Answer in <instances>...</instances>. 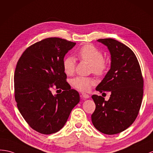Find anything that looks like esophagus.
Returning <instances> with one entry per match:
<instances>
[{
  "instance_id": "obj_1",
  "label": "esophagus",
  "mask_w": 153,
  "mask_h": 153,
  "mask_svg": "<svg viewBox=\"0 0 153 153\" xmlns=\"http://www.w3.org/2000/svg\"><path fill=\"white\" fill-rule=\"evenodd\" d=\"M81 97H82L83 98H84V99H87V98H89V95L87 94H86V93H81Z\"/></svg>"
}]
</instances>
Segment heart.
Segmentation results:
<instances>
[{
  "instance_id": "1",
  "label": "heart",
  "mask_w": 153,
  "mask_h": 153,
  "mask_svg": "<svg viewBox=\"0 0 153 153\" xmlns=\"http://www.w3.org/2000/svg\"><path fill=\"white\" fill-rule=\"evenodd\" d=\"M77 56L81 60L90 64L91 71L97 76H103L108 68V64L103 59L102 51L93 45H83L78 51ZM62 67L66 75H72L75 72V59L72 56H66L62 61ZM94 83L95 80L91 77L77 76L72 80V86L81 91H88Z\"/></svg>"
}]
</instances>
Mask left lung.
Instances as JSON below:
<instances>
[{
    "label": "left lung",
    "instance_id": "1",
    "mask_svg": "<svg viewBox=\"0 0 153 153\" xmlns=\"http://www.w3.org/2000/svg\"><path fill=\"white\" fill-rule=\"evenodd\" d=\"M111 53V68L96 88L100 93L110 92L108 101L98 95L92 98L96 109L91 115L94 126L102 133L116 134L136 120L143 94V78L139 62L132 49L112 38L99 39Z\"/></svg>",
    "mask_w": 153,
    "mask_h": 153
}]
</instances>
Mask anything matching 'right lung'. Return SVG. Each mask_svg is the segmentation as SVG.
<instances>
[{"mask_svg":"<svg viewBox=\"0 0 153 153\" xmlns=\"http://www.w3.org/2000/svg\"><path fill=\"white\" fill-rule=\"evenodd\" d=\"M75 42L60 38L44 39L25 49L14 74V92L21 115L33 130L43 134L58 132L79 102V93L66 81L62 61ZM62 89L54 96L51 88Z\"/></svg>","mask_w":153,"mask_h":153,"instance_id":"1","label":"right lung"}]
</instances>
